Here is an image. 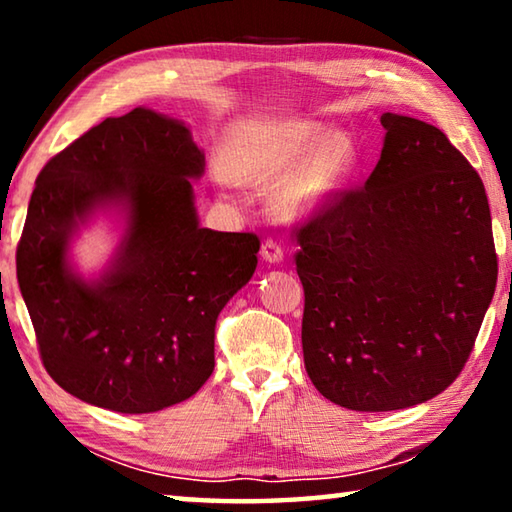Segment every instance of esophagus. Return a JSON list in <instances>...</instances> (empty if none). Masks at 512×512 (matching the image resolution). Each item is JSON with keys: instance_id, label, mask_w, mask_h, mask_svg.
<instances>
[{"instance_id": "esophagus-1", "label": "esophagus", "mask_w": 512, "mask_h": 512, "mask_svg": "<svg viewBox=\"0 0 512 512\" xmlns=\"http://www.w3.org/2000/svg\"><path fill=\"white\" fill-rule=\"evenodd\" d=\"M259 255H262V259H266V262L280 264L282 259H284V250H282L280 244H277V241L266 239L264 244H262V250H259Z\"/></svg>"}]
</instances>
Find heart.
I'll return each mask as SVG.
<instances>
[{
	"instance_id": "1",
	"label": "heart",
	"mask_w": 512,
	"mask_h": 512,
	"mask_svg": "<svg viewBox=\"0 0 512 512\" xmlns=\"http://www.w3.org/2000/svg\"><path fill=\"white\" fill-rule=\"evenodd\" d=\"M354 160L348 137L332 135L314 121H287L248 137L235 169L244 183L273 189L282 216L307 219L339 201Z\"/></svg>"
}]
</instances>
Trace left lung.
Segmentation results:
<instances>
[{"instance_id": "obj_1", "label": "left lung", "mask_w": 512, "mask_h": 512, "mask_svg": "<svg viewBox=\"0 0 512 512\" xmlns=\"http://www.w3.org/2000/svg\"><path fill=\"white\" fill-rule=\"evenodd\" d=\"M366 185L296 230L302 354L329 402L397 411L463 370L497 287L479 173L427 121L384 112Z\"/></svg>"}]
</instances>
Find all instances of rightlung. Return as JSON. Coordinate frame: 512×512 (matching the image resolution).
<instances>
[{"label": "right lung", "instance_id": "obj_1", "mask_svg": "<svg viewBox=\"0 0 512 512\" xmlns=\"http://www.w3.org/2000/svg\"><path fill=\"white\" fill-rule=\"evenodd\" d=\"M205 153L185 121L135 108L90 128L40 171L17 244V282L51 379L117 413L192 397L214 370V327L257 268L250 232L201 228ZM99 211L122 216L109 266L83 278L71 241Z\"/></svg>", "mask_w": 512, "mask_h": 512}]
</instances>
